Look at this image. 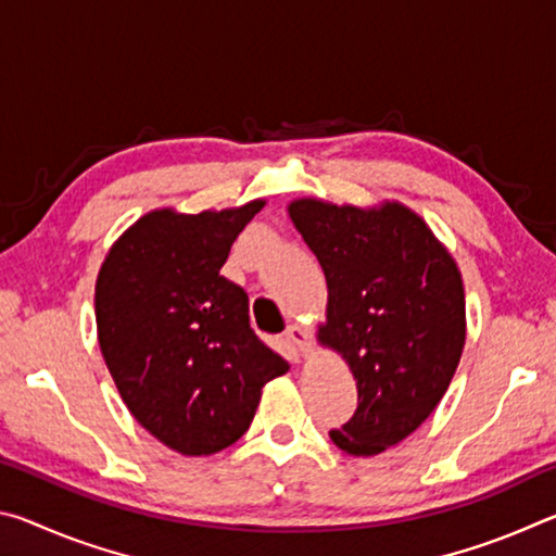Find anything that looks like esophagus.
<instances>
[{
  "mask_svg": "<svg viewBox=\"0 0 556 556\" xmlns=\"http://www.w3.org/2000/svg\"><path fill=\"white\" fill-rule=\"evenodd\" d=\"M285 336H287V341L294 345L301 355H306L308 351H312V333H308L301 324H291L285 331Z\"/></svg>",
  "mask_w": 556,
  "mask_h": 556,
  "instance_id": "1",
  "label": "esophagus"
}]
</instances>
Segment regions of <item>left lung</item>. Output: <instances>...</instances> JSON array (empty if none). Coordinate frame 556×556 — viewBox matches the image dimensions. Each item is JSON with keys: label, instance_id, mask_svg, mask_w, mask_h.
I'll return each mask as SVG.
<instances>
[{"label": "left lung", "instance_id": "8db88e82", "mask_svg": "<svg viewBox=\"0 0 556 556\" xmlns=\"http://www.w3.org/2000/svg\"><path fill=\"white\" fill-rule=\"evenodd\" d=\"M289 218L328 287L318 341L343 355L357 409L333 444L375 456L407 439L448 390L466 343V296L454 257L402 203L380 208L299 199Z\"/></svg>", "mask_w": 556, "mask_h": 556}]
</instances>
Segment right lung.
<instances>
[{
  "instance_id": "right-lung-1",
  "label": "right lung",
  "mask_w": 556,
  "mask_h": 556,
  "mask_svg": "<svg viewBox=\"0 0 556 556\" xmlns=\"http://www.w3.org/2000/svg\"><path fill=\"white\" fill-rule=\"evenodd\" d=\"M265 201L172 208L139 218L112 244L96 285L98 341L139 425L184 456L235 444L287 361L250 328L244 289L220 275Z\"/></svg>"
}]
</instances>
